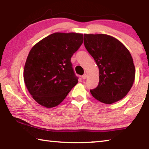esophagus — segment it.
Returning a JSON list of instances; mask_svg holds the SVG:
<instances>
[{"label": "esophagus", "instance_id": "1", "mask_svg": "<svg viewBox=\"0 0 149 149\" xmlns=\"http://www.w3.org/2000/svg\"><path fill=\"white\" fill-rule=\"evenodd\" d=\"M87 74H85L84 75H82V79H86V78H87Z\"/></svg>", "mask_w": 149, "mask_h": 149}]
</instances>
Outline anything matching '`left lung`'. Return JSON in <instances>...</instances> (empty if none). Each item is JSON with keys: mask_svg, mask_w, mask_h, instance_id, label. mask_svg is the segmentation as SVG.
Instances as JSON below:
<instances>
[{"mask_svg": "<svg viewBox=\"0 0 149 149\" xmlns=\"http://www.w3.org/2000/svg\"><path fill=\"white\" fill-rule=\"evenodd\" d=\"M84 45L99 69V83L90 90L104 104L122 99L133 86L135 68L132 55L119 40L106 34H84Z\"/></svg>", "mask_w": 149, "mask_h": 149, "instance_id": "1", "label": "left lung"}]
</instances>
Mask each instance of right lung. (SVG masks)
Instances as JSON below:
<instances>
[{"label": "right lung", "mask_w": 149, "mask_h": 149, "mask_svg": "<svg viewBox=\"0 0 149 149\" xmlns=\"http://www.w3.org/2000/svg\"><path fill=\"white\" fill-rule=\"evenodd\" d=\"M83 40L81 33H54L32 47L25 64L24 80L38 104L56 107L77 84L71 58Z\"/></svg>", "instance_id": "1"}]
</instances>
